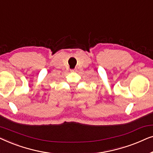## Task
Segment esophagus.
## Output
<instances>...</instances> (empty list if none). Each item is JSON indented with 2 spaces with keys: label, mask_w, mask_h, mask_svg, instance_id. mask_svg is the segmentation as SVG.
I'll list each match as a JSON object with an SVG mask.
<instances>
[{
  "label": "esophagus",
  "mask_w": 153,
  "mask_h": 153,
  "mask_svg": "<svg viewBox=\"0 0 153 153\" xmlns=\"http://www.w3.org/2000/svg\"><path fill=\"white\" fill-rule=\"evenodd\" d=\"M70 71L72 72H76V69H72V70H71Z\"/></svg>",
  "instance_id": "34e87169"
}]
</instances>
